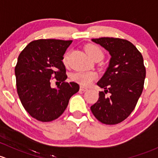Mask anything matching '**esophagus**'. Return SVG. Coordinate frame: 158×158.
Here are the masks:
<instances>
[{
	"mask_svg": "<svg viewBox=\"0 0 158 158\" xmlns=\"http://www.w3.org/2000/svg\"><path fill=\"white\" fill-rule=\"evenodd\" d=\"M87 90H88V89L87 88V87H84V86H81V87H80V90H81V91H87Z\"/></svg>",
	"mask_w": 158,
	"mask_h": 158,
	"instance_id": "esophagus-1",
	"label": "esophagus"
}]
</instances>
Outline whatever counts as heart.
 Returning a JSON list of instances; mask_svg holds the SVG:
<instances>
[{"mask_svg":"<svg viewBox=\"0 0 158 158\" xmlns=\"http://www.w3.org/2000/svg\"><path fill=\"white\" fill-rule=\"evenodd\" d=\"M86 52L87 54L92 58L93 59L100 58L103 57V52L101 48L95 45H88L86 46ZM68 53H66L64 56V62H65L67 59ZM71 79L74 81L78 82L83 85H88L90 84L96 77L95 73L92 71H77L71 74Z\"/></svg>","mask_w":158,"mask_h":158,"instance_id":"heart-1","label":"heart"}]
</instances>
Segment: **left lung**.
<instances>
[{"label": "left lung", "instance_id": "obj_1", "mask_svg": "<svg viewBox=\"0 0 158 158\" xmlns=\"http://www.w3.org/2000/svg\"><path fill=\"white\" fill-rule=\"evenodd\" d=\"M92 41L106 49L111 58L106 71L97 82L104 91L99 92L91 112L103 124H118L134 110L144 88L146 70L142 55L132 43L123 39L102 37Z\"/></svg>", "mask_w": 158, "mask_h": 158}]
</instances>
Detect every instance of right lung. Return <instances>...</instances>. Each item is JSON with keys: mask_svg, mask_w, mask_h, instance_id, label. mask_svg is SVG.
Segmentation results:
<instances>
[{"mask_svg": "<svg viewBox=\"0 0 158 158\" xmlns=\"http://www.w3.org/2000/svg\"><path fill=\"white\" fill-rule=\"evenodd\" d=\"M72 40H38L31 42L19 54L15 67L17 90L26 111L40 122L56 119L67 108L79 85L66 82L62 60ZM62 84L51 87V79Z\"/></svg>", "mask_w": 158, "mask_h": 158, "instance_id": "add662e5", "label": "right lung"}]
</instances>
